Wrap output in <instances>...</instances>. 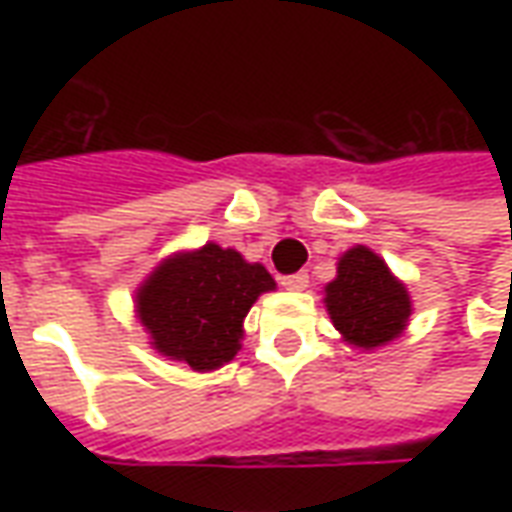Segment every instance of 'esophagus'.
<instances>
[{"label":"esophagus","instance_id":"1","mask_svg":"<svg viewBox=\"0 0 512 512\" xmlns=\"http://www.w3.org/2000/svg\"><path fill=\"white\" fill-rule=\"evenodd\" d=\"M310 285V277L299 271V274H290V277H282V288L285 290H307Z\"/></svg>","mask_w":512,"mask_h":512}]
</instances>
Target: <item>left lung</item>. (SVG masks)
Returning a JSON list of instances; mask_svg holds the SVG:
<instances>
[{"instance_id":"1","label":"left lung","mask_w":512,"mask_h":512,"mask_svg":"<svg viewBox=\"0 0 512 512\" xmlns=\"http://www.w3.org/2000/svg\"><path fill=\"white\" fill-rule=\"evenodd\" d=\"M323 304L343 343L359 351H376L397 340L414 312L403 279L362 244L337 257V277L323 288Z\"/></svg>"}]
</instances>
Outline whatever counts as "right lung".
Listing matches in <instances>:
<instances>
[{"mask_svg": "<svg viewBox=\"0 0 512 512\" xmlns=\"http://www.w3.org/2000/svg\"><path fill=\"white\" fill-rule=\"evenodd\" d=\"M274 288L266 266L208 241L164 257L136 288L134 312L156 354L211 373L233 362L246 312Z\"/></svg>", "mask_w": 512, "mask_h": 512, "instance_id": "add662e5", "label": "right lung"}]
</instances>
